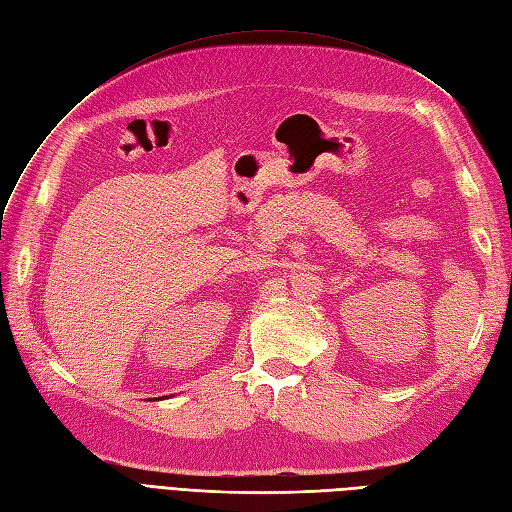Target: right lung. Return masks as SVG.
<instances>
[{
	"mask_svg": "<svg viewBox=\"0 0 512 512\" xmlns=\"http://www.w3.org/2000/svg\"><path fill=\"white\" fill-rule=\"evenodd\" d=\"M158 399H162V397H158Z\"/></svg>",
	"mask_w": 512,
	"mask_h": 512,
	"instance_id": "1",
	"label": "right lung"
}]
</instances>
